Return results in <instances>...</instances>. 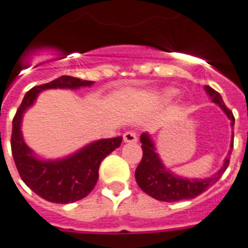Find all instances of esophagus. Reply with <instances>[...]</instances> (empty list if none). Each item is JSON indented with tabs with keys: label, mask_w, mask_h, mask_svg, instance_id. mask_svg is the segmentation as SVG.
<instances>
[{
	"label": "esophagus",
	"mask_w": 248,
	"mask_h": 248,
	"mask_svg": "<svg viewBox=\"0 0 248 248\" xmlns=\"http://www.w3.org/2000/svg\"><path fill=\"white\" fill-rule=\"evenodd\" d=\"M124 142H136L138 141V135L135 131H127L124 134Z\"/></svg>",
	"instance_id": "obj_1"
}]
</instances>
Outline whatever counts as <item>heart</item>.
Instances as JSON below:
<instances>
[{
    "mask_svg": "<svg viewBox=\"0 0 248 248\" xmlns=\"http://www.w3.org/2000/svg\"><path fill=\"white\" fill-rule=\"evenodd\" d=\"M177 95V90L174 89H170V90H166V92L162 94V99L163 102H170V100Z\"/></svg>",
    "mask_w": 248,
    "mask_h": 248,
    "instance_id": "heart-1",
    "label": "heart"
}]
</instances>
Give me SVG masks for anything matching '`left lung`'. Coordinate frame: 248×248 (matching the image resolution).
Instances as JSON below:
<instances>
[{
    "instance_id": "left-lung-1",
    "label": "left lung",
    "mask_w": 248,
    "mask_h": 248,
    "mask_svg": "<svg viewBox=\"0 0 248 248\" xmlns=\"http://www.w3.org/2000/svg\"><path fill=\"white\" fill-rule=\"evenodd\" d=\"M205 92L211 98V102L218 104L222 110L227 114V117L231 120V126H234V117L231 110L225 107L222 96L218 92H215L210 86H205ZM233 139V136H232ZM142 148V159L140 164L135 170V178L139 187L149 196L154 197L156 200L173 202V201L186 200V199H194L201 195L204 191L208 190L213 183L222 177L229 164V156L232 153L233 141L231 142V149L228 152V156L224 159V164L214 176L209 178H186V177L177 176L172 170L166 168L163 164L162 159L159 158L156 153L155 145L153 142L152 138L148 132H144L140 136Z\"/></svg>"
}]
</instances>
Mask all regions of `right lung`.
Instances as JSON below:
<instances>
[{"instance_id": "add662e5", "label": "right lung", "mask_w": 248, "mask_h": 248, "mask_svg": "<svg viewBox=\"0 0 248 248\" xmlns=\"http://www.w3.org/2000/svg\"><path fill=\"white\" fill-rule=\"evenodd\" d=\"M94 82L72 76H61L53 81L34 86L24 96L13 120L11 150L16 168L26 186L42 199L56 204L81 200L92 192L99 177V166L108 154L117 149L122 136L90 142L71 155L62 159L38 158L25 144L21 132L23 116L37 100L38 94L48 89H78Z\"/></svg>"}]
</instances>
